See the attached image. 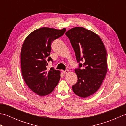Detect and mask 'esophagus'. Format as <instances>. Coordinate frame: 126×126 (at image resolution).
I'll use <instances>...</instances> for the list:
<instances>
[{"label":"esophagus","mask_w":126,"mask_h":126,"mask_svg":"<svg viewBox=\"0 0 126 126\" xmlns=\"http://www.w3.org/2000/svg\"><path fill=\"white\" fill-rule=\"evenodd\" d=\"M68 72H69V70H64V71H63V73L64 74H67V73H68Z\"/></svg>","instance_id":"1"}]
</instances>
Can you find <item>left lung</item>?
<instances>
[{
    "instance_id": "8db88e82",
    "label": "left lung",
    "mask_w": 126,
    "mask_h": 126,
    "mask_svg": "<svg viewBox=\"0 0 126 126\" xmlns=\"http://www.w3.org/2000/svg\"><path fill=\"white\" fill-rule=\"evenodd\" d=\"M65 34L79 63V68L75 69L77 82L72 89L77 96L87 97L98 90L106 75V49L97 34L83 27L72 28Z\"/></svg>"
}]
</instances>
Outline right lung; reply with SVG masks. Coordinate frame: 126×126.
<instances>
[{"label":"right lung","mask_w":126,"mask_h":126,"mask_svg":"<svg viewBox=\"0 0 126 126\" xmlns=\"http://www.w3.org/2000/svg\"><path fill=\"white\" fill-rule=\"evenodd\" d=\"M62 30L41 28L32 32L25 38L20 53L21 69L23 79L29 88L39 96L49 94L54 90L60 79V71L51 68L47 70L51 45L54 40L63 36Z\"/></svg>","instance_id":"1"}]
</instances>
